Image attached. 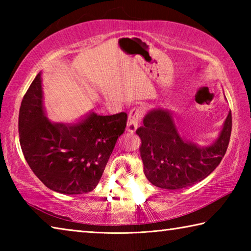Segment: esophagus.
Here are the masks:
<instances>
[{
  "mask_svg": "<svg viewBox=\"0 0 251 251\" xmlns=\"http://www.w3.org/2000/svg\"><path fill=\"white\" fill-rule=\"evenodd\" d=\"M143 117V110L141 108H133L129 112L128 121H127V127L126 129L129 133H135V130L137 129L139 123L142 121Z\"/></svg>",
  "mask_w": 251,
  "mask_h": 251,
  "instance_id": "obj_1",
  "label": "esophagus"
}]
</instances>
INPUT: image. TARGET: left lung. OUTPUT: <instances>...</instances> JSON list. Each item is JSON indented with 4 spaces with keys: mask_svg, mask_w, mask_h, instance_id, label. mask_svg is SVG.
Listing matches in <instances>:
<instances>
[{
    "mask_svg": "<svg viewBox=\"0 0 251 251\" xmlns=\"http://www.w3.org/2000/svg\"><path fill=\"white\" fill-rule=\"evenodd\" d=\"M143 123L136 134L142 141L144 174L154 186L172 190L196 184L215 171L226 154L232 125L229 112L217 141L199 147L181 137L167 109L151 110Z\"/></svg>",
    "mask_w": 251,
    "mask_h": 251,
    "instance_id": "1",
    "label": "left lung"
}]
</instances>
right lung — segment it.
Instances as JSON below:
<instances>
[{
  "label": "right lung",
  "instance_id": "1",
  "mask_svg": "<svg viewBox=\"0 0 251 251\" xmlns=\"http://www.w3.org/2000/svg\"><path fill=\"white\" fill-rule=\"evenodd\" d=\"M126 122L124 112L109 116L91 113L75 124L50 122L39 73L21 103V148L28 166L48 188L67 195L90 193L99 184Z\"/></svg>",
  "mask_w": 251,
  "mask_h": 251
}]
</instances>
